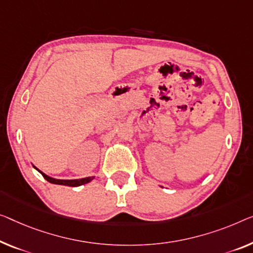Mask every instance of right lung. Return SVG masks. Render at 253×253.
<instances>
[{"label": "right lung", "instance_id": "obj_1", "mask_svg": "<svg viewBox=\"0 0 253 253\" xmlns=\"http://www.w3.org/2000/svg\"><path fill=\"white\" fill-rule=\"evenodd\" d=\"M34 168H35L37 171H40L41 174L43 175L44 178L47 180V182H50L52 184H59V185L81 186V185H84V184L89 183L90 180H93L94 178H95V176H92V177H84V178H79V179H56V178H53V177H50V176H47L46 174H44L43 171H41L40 169H37L35 166H34Z\"/></svg>", "mask_w": 253, "mask_h": 253}]
</instances>
